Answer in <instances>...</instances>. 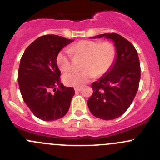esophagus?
I'll use <instances>...</instances> for the list:
<instances>
[{
  "label": "esophagus",
  "mask_w": 160,
  "mask_h": 160,
  "mask_svg": "<svg viewBox=\"0 0 160 160\" xmlns=\"http://www.w3.org/2000/svg\"><path fill=\"white\" fill-rule=\"evenodd\" d=\"M74 89H75L76 92H79L82 90V88H75Z\"/></svg>",
  "instance_id": "esophagus-1"
}]
</instances>
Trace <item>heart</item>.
Returning <instances> with one entry per match:
<instances>
[{
    "label": "heart",
    "mask_w": 160,
    "mask_h": 160,
    "mask_svg": "<svg viewBox=\"0 0 160 160\" xmlns=\"http://www.w3.org/2000/svg\"><path fill=\"white\" fill-rule=\"evenodd\" d=\"M83 57L82 71H70L64 74L62 80L68 86L80 88L95 77H101L108 72L113 65L116 49L111 42L81 40L69 48L62 50L56 56V64L62 72L72 67V56Z\"/></svg>",
    "instance_id": "1"
}]
</instances>
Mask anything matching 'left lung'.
<instances>
[{
    "mask_svg": "<svg viewBox=\"0 0 160 160\" xmlns=\"http://www.w3.org/2000/svg\"><path fill=\"white\" fill-rule=\"evenodd\" d=\"M114 42L117 59L104 77L91 85L93 94L88 101L93 115L103 120L120 117L129 108L139 85L141 70L138 53L129 41L117 33L98 35Z\"/></svg>",
    "mask_w": 160,
    "mask_h": 160,
    "instance_id": "obj_1",
    "label": "left lung"
}]
</instances>
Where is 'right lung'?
<instances>
[{
	"label": "right lung",
	"instance_id": "obj_1",
	"mask_svg": "<svg viewBox=\"0 0 160 160\" xmlns=\"http://www.w3.org/2000/svg\"><path fill=\"white\" fill-rule=\"evenodd\" d=\"M71 42L59 35H42L31 43L21 58L18 76L21 93L31 111L41 120H57L70 108L75 90L60 82L56 56Z\"/></svg>",
	"mask_w": 160,
	"mask_h": 160
}]
</instances>
